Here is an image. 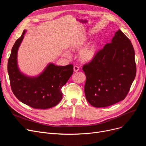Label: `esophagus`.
<instances>
[{"label":"esophagus","mask_w":146,"mask_h":146,"mask_svg":"<svg viewBox=\"0 0 146 146\" xmlns=\"http://www.w3.org/2000/svg\"><path fill=\"white\" fill-rule=\"evenodd\" d=\"M73 70L74 72H77L79 70V67L78 66H74L73 67Z\"/></svg>","instance_id":"esophagus-1"}]
</instances>
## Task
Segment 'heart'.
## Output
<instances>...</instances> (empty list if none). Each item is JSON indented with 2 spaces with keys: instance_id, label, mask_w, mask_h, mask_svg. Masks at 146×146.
<instances>
[{
  "instance_id": "b5f03b06",
  "label": "heart",
  "mask_w": 146,
  "mask_h": 146,
  "mask_svg": "<svg viewBox=\"0 0 146 146\" xmlns=\"http://www.w3.org/2000/svg\"><path fill=\"white\" fill-rule=\"evenodd\" d=\"M88 41V38L85 36H82L78 38L74 41L70 45V48L72 51L78 50L85 46ZM98 52V45L96 42L91 43L82 48L79 52V58L83 63H89L92 61L96 56ZM65 57H70V53L68 51L64 52Z\"/></svg>"
}]
</instances>
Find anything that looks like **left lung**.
<instances>
[{"label":"left lung","instance_id":"left-lung-1","mask_svg":"<svg viewBox=\"0 0 146 146\" xmlns=\"http://www.w3.org/2000/svg\"><path fill=\"white\" fill-rule=\"evenodd\" d=\"M83 70L86 76L85 94L91 105L101 108L124 100L136 75L131 41L118 29Z\"/></svg>","mask_w":146,"mask_h":146}]
</instances>
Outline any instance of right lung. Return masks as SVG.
I'll return each instance as SVG.
<instances>
[{
    "label": "right lung",
    "instance_id": "add662e5",
    "mask_svg": "<svg viewBox=\"0 0 146 146\" xmlns=\"http://www.w3.org/2000/svg\"><path fill=\"white\" fill-rule=\"evenodd\" d=\"M27 30L15 42L7 63L10 83L15 96L21 102L35 109H48L62 99L61 88L73 73V66H56L50 63L39 74L29 76L22 73L18 64V51Z\"/></svg>",
    "mask_w": 146,
    "mask_h": 146
}]
</instances>
